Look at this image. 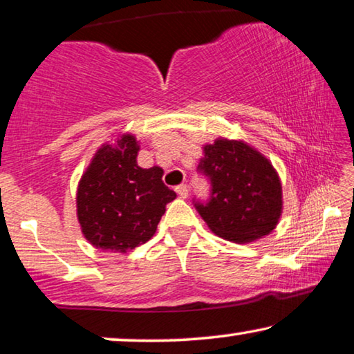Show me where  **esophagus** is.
I'll return each mask as SVG.
<instances>
[{"label":"esophagus","mask_w":354,"mask_h":354,"mask_svg":"<svg viewBox=\"0 0 354 354\" xmlns=\"http://www.w3.org/2000/svg\"><path fill=\"white\" fill-rule=\"evenodd\" d=\"M176 192L180 198H187L189 193V188H188V185H178V187H176Z\"/></svg>","instance_id":"obj_1"}]
</instances>
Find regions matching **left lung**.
<instances>
[{
	"label": "left lung",
	"mask_w": 354,
	"mask_h": 354,
	"mask_svg": "<svg viewBox=\"0 0 354 354\" xmlns=\"http://www.w3.org/2000/svg\"><path fill=\"white\" fill-rule=\"evenodd\" d=\"M198 171L207 177L211 193L193 204L215 234L244 244L273 232L283 211V188L263 155L244 142L217 139L204 147Z\"/></svg>",
	"instance_id": "8db88e82"
}]
</instances>
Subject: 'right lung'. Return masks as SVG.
<instances>
[{
  "label": "right lung",
  "mask_w": 354,
  "mask_h": 354,
  "mask_svg": "<svg viewBox=\"0 0 354 354\" xmlns=\"http://www.w3.org/2000/svg\"><path fill=\"white\" fill-rule=\"evenodd\" d=\"M140 147L124 134L102 145L81 177L76 207L84 238L97 249L126 252L156 232L176 192L162 182V169L137 165Z\"/></svg>",
  "instance_id": "obj_1"
}]
</instances>
